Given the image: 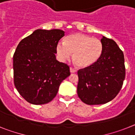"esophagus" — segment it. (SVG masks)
Returning a JSON list of instances; mask_svg holds the SVG:
<instances>
[{
  "label": "esophagus",
  "instance_id": "34e87169",
  "mask_svg": "<svg viewBox=\"0 0 135 135\" xmlns=\"http://www.w3.org/2000/svg\"><path fill=\"white\" fill-rule=\"evenodd\" d=\"M70 72H71V73H77V71L73 68H70Z\"/></svg>",
  "mask_w": 135,
  "mask_h": 135
}]
</instances>
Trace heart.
Segmentation results:
<instances>
[{"label": "heart", "mask_w": 135, "mask_h": 135, "mask_svg": "<svg viewBox=\"0 0 135 135\" xmlns=\"http://www.w3.org/2000/svg\"><path fill=\"white\" fill-rule=\"evenodd\" d=\"M59 59L65 61L73 54L74 64L79 68H88L99 60L104 51V45L100 40L80 33L66 36L64 43L56 45Z\"/></svg>", "instance_id": "b5f03b06"}]
</instances>
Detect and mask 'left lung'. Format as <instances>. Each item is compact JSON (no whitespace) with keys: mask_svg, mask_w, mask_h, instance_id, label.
<instances>
[{"mask_svg":"<svg viewBox=\"0 0 135 135\" xmlns=\"http://www.w3.org/2000/svg\"><path fill=\"white\" fill-rule=\"evenodd\" d=\"M101 41L104 51L99 60L78 72V97L89 105L104 104L114 99L125 79L122 51L113 40L103 36Z\"/></svg>","mask_w":135,"mask_h":135,"instance_id":"1","label":"left lung"}]
</instances>
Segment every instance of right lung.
<instances>
[{
    "label": "right lung",
    "instance_id": "add662e5",
    "mask_svg": "<svg viewBox=\"0 0 135 135\" xmlns=\"http://www.w3.org/2000/svg\"><path fill=\"white\" fill-rule=\"evenodd\" d=\"M64 36L60 29H36L22 39L13 57L14 85L30 104L49 103L61 82L70 75L67 64L56 60V45Z\"/></svg>",
    "mask_w": 135,
    "mask_h": 135
}]
</instances>
